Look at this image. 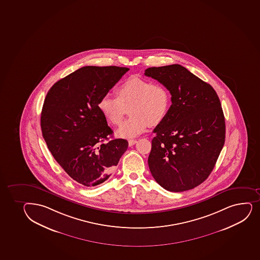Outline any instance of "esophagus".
<instances>
[{
    "label": "esophagus",
    "mask_w": 260,
    "mask_h": 260,
    "mask_svg": "<svg viewBox=\"0 0 260 260\" xmlns=\"http://www.w3.org/2000/svg\"><path fill=\"white\" fill-rule=\"evenodd\" d=\"M136 143H137V140H128V146L129 147L135 145Z\"/></svg>",
    "instance_id": "esophagus-1"
}]
</instances>
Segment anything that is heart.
<instances>
[{
  "label": "heart",
  "mask_w": 260,
  "mask_h": 260,
  "mask_svg": "<svg viewBox=\"0 0 260 260\" xmlns=\"http://www.w3.org/2000/svg\"><path fill=\"white\" fill-rule=\"evenodd\" d=\"M117 97L105 94L98 108L107 122L118 125L128 108L131 117L121 124L117 135L133 138L145 132L148 124L157 126L165 120L170 109V92L161 84L131 76L117 87Z\"/></svg>",
  "instance_id": "heart-1"
}]
</instances>
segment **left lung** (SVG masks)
Wrapping results in <instances>:
<instances>
[{"label": "left lung", "mask_w": 260, "mask_h": 260, "mask_svg": "<svg viewBox=\"0 0 260 260\" xmlns=\"http://www.w3.org/2000/svg\"><path fill=\"white\" fill-rule=\"evenodd\" d=\"M144 75L168 88L172 105L154 129L148 167L167 190H190L207 179L225 143V118L210 84L179 64L148 68Z\"/></svg>", "instance_id": "left-lung-1"}]
</instances>
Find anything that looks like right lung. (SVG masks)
<instances>
[{"mask_svg": "<svg viewBox=\"0 0 260 260\" xmlns=\"http://www.w3.org/2000/svg\"><path fill=\"white\" fill-rule=\"evenodd\" d=\"M128 70L82 67L56 81L45 97L40 120L43 137L59 165L86 187L106 181L128 148L124 139L104 143L113 132L98 102Z\"/></svg>", "mask_w": 260, "mask_h": 260, "instance_id": "obj_1", "label": "right lung"}]
</instances>
